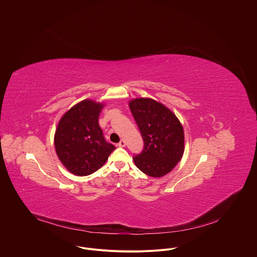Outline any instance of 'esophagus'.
<instances>
[{"label":"esophagus","instance_id":"obj_1","mask_svg":"<svg viewBox=\"0 0 257 257\" xmlns=\"http://www.w3.org/2000/svg\"><path fill=\"white\" fill-rule=\"evenodd\" d=\"M117 146L119 147H125V142H124L123 140H121V141L117 144Z\"/></svg>","mask_w":257,"mask_h":257}]
</instances>
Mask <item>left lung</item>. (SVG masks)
Wrapping results in <instances>:
<instances>
[{
	"mask_svg": "<svg viewBox=\"0 0 257 257\" xmlns=\"http://www.w3.org/2000/svg\"><path fill=\"white\" fill-rule=\"evenodd\" d=\"M138 123L145 147L134 156L137 167L150 177L168 174L184 153V130L175 113L150 98H136L128 102Z\"/></svg>",
	"mask_w": 257,
	"mask_h": 257,
	"instance_id": "1",
	"label": "left lung"
}]
</instances>
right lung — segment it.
<instances>
[{
	"label": "right lung",
	"mask_w": 257,
	"mask_h": 257,
	"mask_svg": "<svg viewBox=\"0 0 257 257\" xmlns=\"http://www.w3.org/2000/svg\"><path fill=\"white\" fill-rule=\"evenodd\" d=\"M104 104L86 99L59 119L54 135L56 154L74 175L87 176L100 169L115 149L105 141L98 119Z\"/></svg>",
	"instance_id": "add662e5"
}]
</instances>
